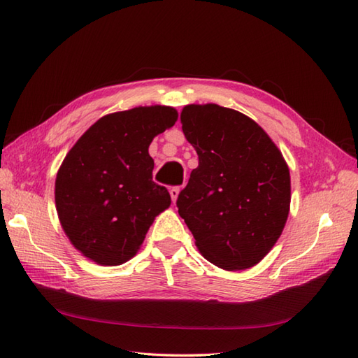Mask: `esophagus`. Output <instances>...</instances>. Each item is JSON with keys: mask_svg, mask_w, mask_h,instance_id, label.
I'll return each mask as SVG.
<instances>
[{"mask_svg": "<svg viewBox=\"0 0 358 358\" xmlns=\"http://www.w3.org/2000/svg\"><path fill=\"white\" fill-rule=\"evenodd\" d=\"M180 187H172L171 190H169V194H171V196H172V201L176 203L177 201V198H178V195H180Z\"/></svg>", "mask_w": 358, "mask_h": 358, "instance_id": "obj_1", "label": "esophagus"}]
</instances>
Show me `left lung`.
Here are the masks:
<instances>
[{
    "mask_svg": "<svg viewBox=\"0 0 358 358\" xmlns=\"http://www.w3.org/2000/svg\"><path fill=\"white\" fill-rule=\"evenodd\" d=\"M198 168L178 195L180 217L207 261L227 271L255 267L282 235L292 180L280 149L245 114L217 103L180 114Z\"/></svg>",
    "mask_w": 358,
    "mask_h": 358,
    "instance_id": "left-lung-1",
    "label": "left lung"
}]
</instances>
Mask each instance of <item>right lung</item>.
<instances>
[{
	"label": "right lung",
	"instance_id": "add662e5",
	"mask_svg": "<svg viewBox=\"0 0 358 358\" xmlns=\"http://www.w3.org/2000/svg\"><path fill=\"white\" fill-rule=\"evenodd\" d=\"M177 119L176 108L164 105L106 114L65 155L55 181L56 212L87 259L103 267L128 262L171 206L168 190L152 181L149 145Z\"/></svg>",
	"mask_w": 358,
	"mask_h": 358
}]
</instances>
